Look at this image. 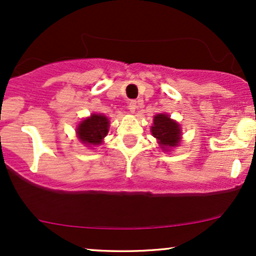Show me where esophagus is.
I'll return each mask as SVG.
<instances>
[{
	"label": "esophagus",
	"mask_w": 256,
	"mask_h": 256,
	"mask_svg": "<svg viewBox=\"0 0 256 256\" xmlns=\"http://www.w3.org/2000/svg\"><path fill=\"white\" fill-rule=\"evenodd\" d=\"M128 110H130L131 113H134V110H137V101H131L130 104H128Z\"/></svg>",
	"instance_id": "34e87169"
}]
</instances>
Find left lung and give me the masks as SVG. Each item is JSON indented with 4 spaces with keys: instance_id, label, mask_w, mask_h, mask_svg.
I'll use <instances>...</instances> for the list:
<instances>
[{
    "instance_id": "8db88e82",
    "label": "left lung",
    "mask_w": 256,
    "mask_h": 256,
    "mask_svg": "<svg viewBox=\"0 0 256 256\" xmlns=\"http://www.w3.org/2000/svg\"><path fill=\"white\" fill-rule=\"evenodd\" d=\"M150 131L152 136L158 140L162 150H168V148L179 144L182 134L180 126L167 114H158L154 116Z\"/></svg>"
}]
</instances>
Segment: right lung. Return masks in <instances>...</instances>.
Masks as SVG:
<instances>
[{"label": "right lung", "mask_w": 256, "mask_h": 256, "mask_svg": "<svg viewBox=\"0 0 256 256\" xmlns=\"http://www.w3.org/2000/svg\"><path fill=\"white\" fill-rule=\"evenodd\" d=\"M110 128V120L102 114H91L89 118L84 119L77 128V136L85 146L101 144L107 136Z\"/></svg>", "instance_id": "obj_1"}]
</instances>
